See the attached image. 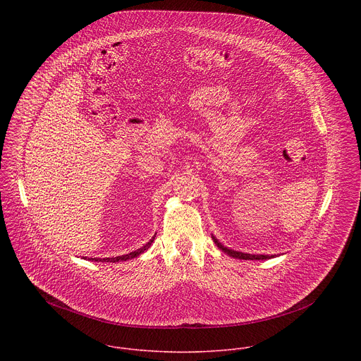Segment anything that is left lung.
I'll list each match as a JSON object with an SVG mask.
<instances>
[{"instance_id": "8db88e82", "label": "left lung", "mask_w": 361, "mask_h": 361, "mask_svg": "<svg viewBox=\"0 0 361 361\" xmlns=\"http://www.w3.org/2000/svg\"><path fill=\"white\" fill-rule=\"evenodd\" d=\"M212 240L214 243L218 246V249H221L224 253H226L228 256L233 258H239V259H269V258H274L275 256H265V255H247V253H242V252H236V250H232V249H228L225 247L222 243H219L214 236H212Z\"/></svg>"}]
</instances>
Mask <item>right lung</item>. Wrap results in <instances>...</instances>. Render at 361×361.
<instances>
[{
  "label": "right lung",
  "mask_w": 361,
  "mask_h": 361,
  "mask_svg": "<svg viewBox=\"0 0 361 361\" xmlns=\"http://www.w3.org/2000/svg\"><path fill=\"white\" fill-rule=\"evenodd\" d=\"M154 236L150 239V242L149 243H146L143 247H140V249H137V250H135V252H132V253H129V255H125V256H118V257H106V258H90L92 261H102V262H118V261H126V259H132V258L137 257V256H140L142 253H145L150 246H152V243L154 242Z\"/></svg>",
  "instance_id": "obj_1"
}]
</instances>
